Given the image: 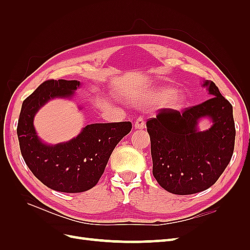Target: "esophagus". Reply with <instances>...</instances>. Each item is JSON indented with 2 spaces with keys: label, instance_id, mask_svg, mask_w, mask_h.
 I'll use <instances>...</instances> for the list:
<instances>
[{
  "label": "esophagus",
  "instance_id": "34e87169",
  "mask_svg": "<svg viewBox=\"0 0 250 250\" xmlns=\"http://www.w3.org/2000/svg\"><path fill=\"white\" fill-rule=\"evenodd\" d=\"M134 128L135 129H143V128H145V121L143 120V118H138L135 120Z\"/></svg>",
  "mask_w": 250,
  "mask_h": 250
}]
</instances>
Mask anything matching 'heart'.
Returning a JSON list of instances; mask_svg holds the SVG:
<instances>
[{
  "label": "heart",
  "instance_id": "obj_1",
  "mask_svg": "<svg viewBox=\"0 0 250 250\" xmlns=\"http://www.w3.org/2000/svg\"><path fill=\"white\" fill-rule=\"evenodd\" d=\"M134 102L141 105H151L163 103L166 108L180 109L186 103V95L176 92L175 88L164 86L155 88L151 92L134 97Z\"/></svg>",
  "mask_w": 250,
  "mask_h": 250
}]
</instances>
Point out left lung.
<instances>
[{"instance_id":"obj_1","label":"left lung","mask_w":250,"mask_h":250,"mask_svg":"<svg viewBox=\"0 0 250 250\" xmlns=\"http://www.w3.org/2000/svg\"><path fill=\"white\" fill-rule=\"evenodd\" d=\"M203 87L211 98L183 112L162 109L148 120L153 176L166 191L190 195L213 186L228 167L233 153L236 129L231 104L213 81ZM212 125L201 132V118Z\"/></svg>"}]
</instances>
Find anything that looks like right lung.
<instances>
[{"label":"right lung","instance_id":"obj_1","mask_svg":"<svg viewBox=\"0 0 250 250\" xmlns=\"http://www.w3.org/2000/svg\"><path fill=\"white\" fill-rule=\"evenodd\" d=\"M80 85L77 80L44 81L22 102L18 123L21 152L28 168L44 186L63 193H80L95 187L113 149L132 127L130 122L95 123L67 142L43 143L33 125L37 111L55 98L72 99Z\"/></svg>","mask_w":250,"mask_h":250}]
</instances>
